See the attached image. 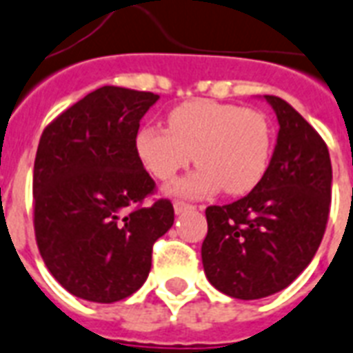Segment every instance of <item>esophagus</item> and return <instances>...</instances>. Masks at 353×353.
Wrapping results in <instances>:
<instances>
[{
	"label": "esophagus",
	"mask_w": 353,
	"mask_h": 353,
	"mask_svg": "<svg viewBox=\"0 0 353 353\" xmlns=\"http://www.w3.org/2000/svg\"><path fill=\"white\" fill-rule=\"evenodd\" d=\"M173 208H174V214L176 215H182V214H185V212L195 210V206H191V204H185V202H179V201L174 202Z\"/></svg>",
	"instance_id": "34e87169"
}]
</instances>
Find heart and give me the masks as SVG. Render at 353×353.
Returning <instances> with one entry per match:
<instances>
[{
  "label": "heart",
  "instance_id": "1",
  "mask_svg": "<svg viewBox=\"0 0 353 353\" xmlns=\"http://www.w3.org/2000/svg\"><path fill=\"white\" fill-rule=\"evenodd\" d=\"M169 130L141 127L134 139L136 157L158 180H171L195 162L201 168L176 180L169 193L206 196L223 188L226 195H247L263 180L272 154V128L258 110L230 103L193 99L171 108Z\"/></svg>",
  "mask_w": 353,
  "mask_h": 353
}]
</instances>
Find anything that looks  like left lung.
<instances>
[{
  "label": "left lung",
  "mask_w": 353,
  "mask_h": 353,
  "mask_svg": "<svg viewBox=\"0 0 353 353\" xmlns=\"http://www.w3.org/2000/svg\"><path fill=\"white\" fill-rule=\"evenodd\" d=\"M280 130L263 180L247 196L206 208L202 265L232 299L258 300L299 278L319 250L332 202V162L324 139L289 105L263 95Z\"/></svg>",
  "instance_id": "1"
}]
</instances>
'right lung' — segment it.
<instances>
[{
  "label": "right lung",
  "instance_id": "right-lung-1",
  "mask_svg": "<svg viewBox=\"0 0 353 353\" xmlns=\"http://www.w3.org/2000/svg\"><path fill=\"white\" fill-rule=\"evenodd\" d=\"M160 95L103 86L49 123L32 176L34 234L53 278L77 299L112 304L136 293L173 204L136 208L154 190L136 157L139 121Z\"/></svg>",
  "mask_w": 353,
  "mask_h": 353
}]
</instances>
